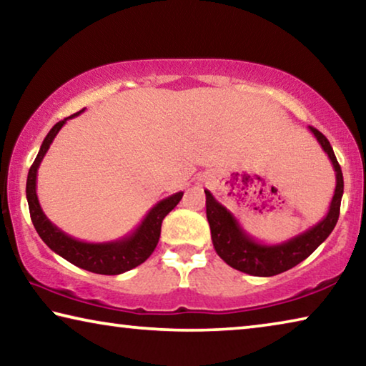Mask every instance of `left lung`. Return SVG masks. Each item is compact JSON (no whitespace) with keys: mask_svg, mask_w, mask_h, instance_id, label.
<instances>
[{"mask_svg":"<svg viewBox=\"0 0 366 366\" xmlns=\"http://www.w3.org/2000/svg\"><path fill=\"white\" fill-rule=\"evenodd\" d=\"M308 129L315 135V139L318 140V144L327 154V158L331 159L334 172H336V189H334L331 205L325 218L307 229L305 232L295 235V237L286 240V242L274 245L258 242L257 239H253L240 226L237 218L224 205H221L216 200L212 192L205 190L207 218L209 222V229H212L214 250L234 269L262 277L280 274V272L294 268L295 264H299L312 255L325 242L327 235L332 232L334 226H336L339 219L340 200H342L344 194L342 171H340V166L336 159V154L332 152L330 140L318 129L312 126H308Z\"/></svg>","mask_w":366,"mask_h":366,"instance_id":"8db88e82","label":"left lung"}]
</instances>
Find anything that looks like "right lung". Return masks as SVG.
Masks as SVG:
<instances>
[{
  "label": "right lung",
  "mask_w": 366,
  "mask_h": 366,
  "mask_svg": "<svg viewBox=\"0 0 366 366\" xmlns=\"http://www.w3.org/2000/svg\"><path fill=\"white\" fill-rule=\"evenodd\" d=\"M80 113H84V109L54 124L45 140H43L34 164L30 166L26 185L30 219H32L35 231L39 232L43 242L69 263L82 269L97 272V274H121V272H126L144 263L152 255L153 250L157 249L161 234V222H163L164 216L171 209H174L177 203L181 202L184 192H177V194L159 200L131 234L124 235L117 240H111V242H84V240L74 239L72 235H67L64 231H61L58 226H54L46 218V214L43 213L40 207L39 197H36V172H39L41 159L45 158L49 145L53 144L61 127L64 126L67 119H72Z\"/></svg>",
  "instance_id": "obj_1"
}]
</instances>
